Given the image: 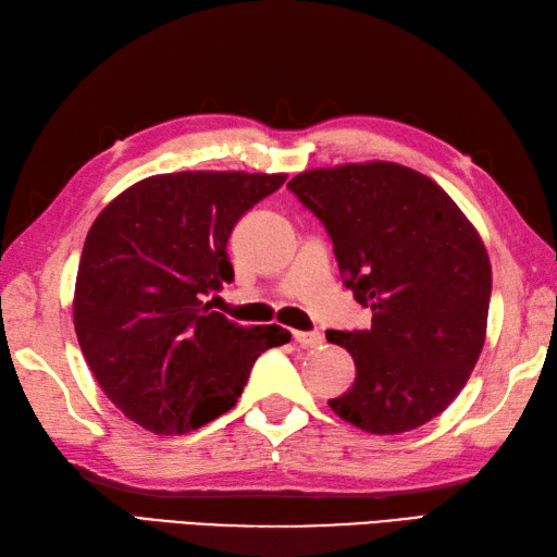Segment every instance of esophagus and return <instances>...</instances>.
Listing matches in <instances>:
<instances>
[{"label":"esophagus","mask_w":557,"mask_h":557,"mask_svg":"<svg viewBox=\"0 0 557 557\" xmlns=\"http://www.w3.org/2000/svg\"><path fill=\"white\" fill-rule=\"evenodd\" d=\"M293 337L295 343H300L302 347H319L323 343V335L319 331H295Z\"/></svg>","instance_id":"1"}]
</instances>
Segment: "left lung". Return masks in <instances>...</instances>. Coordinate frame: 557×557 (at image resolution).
<instances>
[{"label": "left lung", "instance_id": "1", "mask_svg": "<svg viewBox=\"0 0 557 557\" xmlns=\"http://www.w3.org/2000/svg\"><path fill=\"white\" fill-rule=\"evenodd\" d=\"M333 240L345 286L371 329L325 331L357 377L329 399L347 423L399 435L440 416L480 359L492 264L468 216L430 176L397 162H349L288 184Z\"/></svg>", "mask_w": 557, "mask_h": 557}]
</instances>
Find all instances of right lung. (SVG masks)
<instances>
[{
    "label": "right lung",
    "instance_id": "add662e5",
    "mask_svg": "<svg viewBox=\"0 0 557 557\" xmlns=\"http://www.w3.org/2000/svg\"><path fill=\"white\" fill-rule=\"evenodd\" d=\"M288 174L172 172L141 180L94 220L79 257V349L117 409L156 435L226 413L281 325H240L202 295L234 281L226 243Z\"/></svg>",
    "mask_w": 557,
    "mask_h": 557
}]
</instances>
